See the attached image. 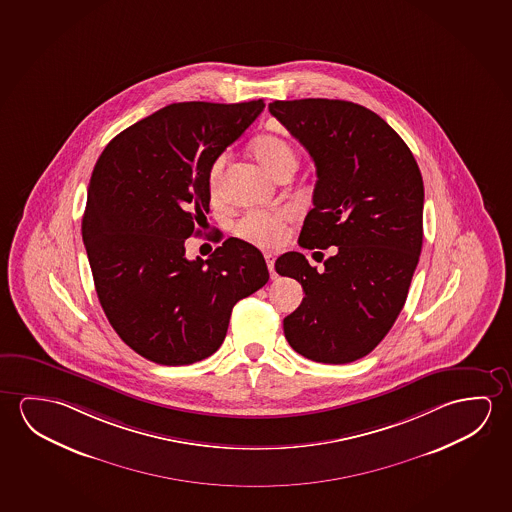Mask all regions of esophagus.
Wrapping results in <instances>:
<instances>
[{"instance_id":"1","label":"esophagus","mask_w":512,"mask_h":512,"mask_svg":"<svg viewBox=\"0 0 512 512\" xmlns=\"http://www.w3.org/2000/svg\"><path fill=\"white\" fill-rule=\"evenodd\" d=\"M264 257H266V262H268L269 275H271V278L275 280V255H273V253H266Z\"/></svg>"}]
</instances>
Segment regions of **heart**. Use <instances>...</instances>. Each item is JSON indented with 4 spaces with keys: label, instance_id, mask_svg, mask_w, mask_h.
I'll use <instances>...</instances> for the list:
<instances>
[{
    "label": "heart",
    "instance_id": "obj_1",
    "mask_svg": "<svg viewBox=\"0 0 512 512\" xmlns=\"http://www.w3.org/2000/svg\"><path fill=\"white\" fill-rule=\"evenodd\" d=\"M252 152L253 156L259 159L260 165L273 175L278 170H282L284 166L298 163L296 150L292 149L291 143L276 134L257 136L252 143ZM227 159V154L223 152L213 159V163L207 170V189L213 197L220 195L221 175L227 165ZM289 218H291V213L285 209L253 211V213L243 216L237 223V236L243 237L257 246H262V248H271V246H276L284 241L285 227H287Z\"/></svg>",
    "mask_w": 512,
    "mask_h": 512
}]
</instances>
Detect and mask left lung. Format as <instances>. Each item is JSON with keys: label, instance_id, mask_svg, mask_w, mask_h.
<instances>
[{"label": "left lung", "instance_id": "1", "mask_svg": "<svg viewBox=\"0 0 512 512\" xmlns=\"http://www.w3.org/2000/svg\"><path fill=\"white\" fill-rule=\"evenodd\" d=\"M269 111L317 166L301 246H337L321 273L303 253L276 260V273L305 291L284 319L285 339L314 362L360 360L385 339L408 298L424 237L422 173L401 136L360 104L299 99L275 101Z\"/></svg>", "mask_w": 512, "mask_h": 512}]
</instances>
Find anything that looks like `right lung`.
<instances>
[{
  "label": "right lung",
  "mask_w": 512,
  "mask_h": 512,
  "mask_svg": "<svg viewBox=\"0 0 512 512\" xmlns=\"http://www.w3.org/2000/svg\"><path fill=\"white\" fill-rule=\"evenodd\" d=\"M264 106L170 104L117 134L95 163L81 223L95 291L118 337L150 362L216 353L237 301L268 284L252 244L232 237L207 260L184 248L209 213V166Z\"/></svg>",
  "instance_id": "obj_1"
}]
</instances>
